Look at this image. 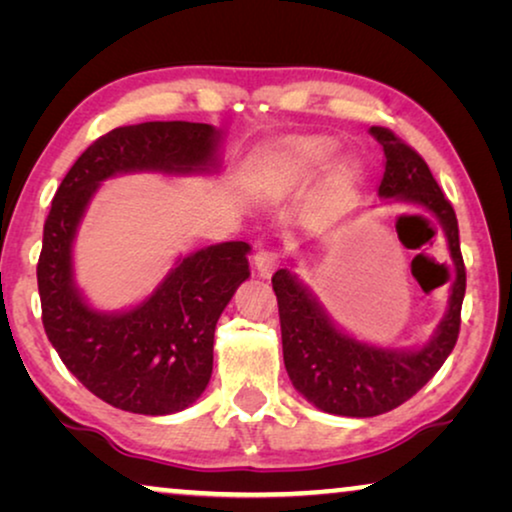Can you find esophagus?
<instances>
[{"label":"esophagus","mask_w":512,"mask_h":512,"mask_svg":"<svg viewBox=\"0 0 512 512\" xmlns=\"http://www.w3.org/2000/svg\"><path fill=\"white\" fill-rule=\"evenodd\" d=\"M254 265H256L258 275H261L263 279H268L272 272H275L277 265H279V254H277V251H270V249L256 251Z\"/></svg>","instance_id":"obj_1"}]
</instances>
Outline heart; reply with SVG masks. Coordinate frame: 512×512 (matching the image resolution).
Returning a JSON list of instances; mask_svg holds the SVG:
<instances>
[{
    "label": "heart",
    "instance_id": "obj_1",
    "mask_svg": "<svg viewBox=\"0 0 512 512\" xmlns=\"http://www.w3.org/2000/svg\"><path fill=\"white\" fill-rule=\"evenodd\" d=\"M333 158V146L321 139H296L272 151L258 167V184L265 188H286L310 179L324 170Z\"/></svg>",
    "mask_w": 512,
    "mask_h": 512
}]
</instances>
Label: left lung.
<instances>
[{"mask_svg":"<svg viewBox=\"0 0 512 512\" xmlns=\"http://www.w3.org/2000/svg\"><path fill=\"white\" fill-rule=\"evenodd\" d=\"M384 151V200L429 212L447 237L452 258L450 305L436 333L417 349H387L356 340L333 324L317 296L282 268L272 277L282 324L284 366L293 387L314 408L342 417H375L408 401L438 373L457 345L466 268L459 249L457 214L419 153L387 128H370Z\"/></svg>","mask_w":512,"mask_h":512,"instance_id":"obj_1","label":"left lung"}]
</instances>
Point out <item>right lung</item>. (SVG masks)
<instances>
[{"instance_id": "obj_1", "label": "right lung", "mask_w": 512, "mask_h": 512, "mask_svg": "<svg viewBox=\"0 0 512 512\" xmlns=\"http://www.w3.org/2000/svg\"><path fill=\"white\" fill-rule=\"evenodd\" d=\"M219 142L221 132L207 123L116 128L81 153L51 202L37 265L41 321L69 373L118 410L156 417L198 401L212 377L216 321L249 277L251 247L221 242L193 251L139 305L100 312L74 282L76 230L102 181L130 172H212Z\"/></svg>"}]
</instances>
